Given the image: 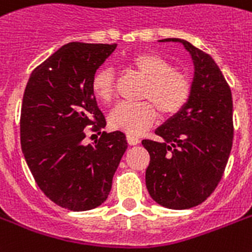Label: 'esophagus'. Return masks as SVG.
Listing matches in <instances>:
<instances>
[{
  "instance_id": "esophagus-1",
  "label": "esophagus",
  "mask_w": 252,
  "mask_h": 252,
  "mask_svg": "<svg viewBox=\"0 0 252 252\" xmlns=\"http://www.w3.org/2000/svg\"><path fill=\"white\" fill-rule=\"evenodd\" d=\"M126 140H128V144L129 145H137L140 144V138L134 134H126Z\"/></svg>"
}]
</instances>
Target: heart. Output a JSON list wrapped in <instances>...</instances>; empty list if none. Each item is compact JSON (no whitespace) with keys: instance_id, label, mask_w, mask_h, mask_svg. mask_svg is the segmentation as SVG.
<instances>
[{"instance_id":"obj_1","label":"heart","mask_w":252,"mask_h":252,"mask_svg":"<svg viewBox=\"0 0 252 252\" xmlns=\"http://www.w3.org/2000/svg\"><path fill=\"white\" fill-rule=\"evenodd\" d=\"M132 69L146 81L142 98L150 103H119L108 116L114 129L129 134H138L148 129L159 112L163 118L174 116L183 110L191 95V82L182 73L174 70V65L154 52L137 53L126 61ZM114 72L100 68L91 78V93L99 102L108 103L114 96Z\"/></svg>"}]
</instances>
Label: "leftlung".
Masks as SVG:
<instances>
[{
	"label": "left lung",
	"mask_w": 252,
	"mask_h": 252,
	"mask_svg": "<svg viewBox=\"0 0 252 252\" xmlns=\"http://www.w3.org/2000/svg\"><path fill=\"white\" fill-rule=\"evenodd\" d=\"M193 63L191 95L183 110L156 129L161 141L142 140L150 154L145 182L152 199L168 209L199 205L222 178L233 145V99L209 55L183 39Z\"/></svg>",
	"instance_id": "left-lung-1"
}]
</instances>
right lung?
<instances>
[{
    "label": "right lung",
    "instance_id": "add662e5",
    "mask_svg": "<svg viewBox=\"0 0 252 252\" xmlns=\"http://www.w3.org/2000/svg\"><path fill=\"white\" fill-rule=\"evenodd\" d=\"M115 48L80 41L63 45L31 73L23 94L22 153L44 195L69 211H90L106 201L128 148L120 130L84 142L89 126H106L90 84Z\"/></svg>",
    "mask_w": 252,
    "mask_h": 252
}]
</instances>
